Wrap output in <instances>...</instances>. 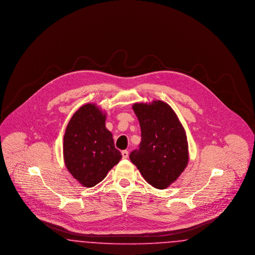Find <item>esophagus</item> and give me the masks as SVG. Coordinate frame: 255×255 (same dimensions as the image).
I'll return each mask as SVG.
<instances>
[{
  "label": "esophagus",
  "instance_id": "esophagus-1",
  "mask_svg": "<svg viewBox=\"0 0 255 255\" xmlns=\"http://www.w3.org/2000/svg\"><path fill=\"white\" fill-rule=\"evenodd\" d=\"M122 158H128V154H129V153H128V151H127V150H123V151H122Z\"/></svg>",
  "mask_w": 255,
  "mask_h": 255
}]
</instances>
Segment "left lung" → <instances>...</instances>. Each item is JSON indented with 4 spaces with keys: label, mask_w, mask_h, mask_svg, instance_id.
Here are the masks:
<instances>
[{
    "label": "left lung",
    "mask_w": 255,
    "mask_h": 255,
    "mask_svg": "<svg viewBox=\"0 0 255 255\" xmlns=\"http://www.w3.org/2000/svg\"><path fill=\"white\" fill-rule=\"evenodd\" d=\"M133 110L140 125L141 141L130 159L146 182L164 189L188 163L185 131L175 112L163 101L134 103Z\"/></svg>",
    "instance_id": "left-lung-1"
}]
</instances>
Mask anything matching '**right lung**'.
<instances>
[{
    "label": "right lung",
    "instance_id": "1",
    "mask_svg": "<svg viewBox=\"0 0 255 255\" xmlns=\"http://www.w3.org/2000/svg\"><path fill=\"white\" fill-rule=\"evenodd\" d=\"M105 121L106 114L96 104L88 103L73 114L64 134L65 165L85 187L103 181L122 158Z\"/></svg>",
    "mask_w": 255,
    "mask_h": 255
}]
</instances>
